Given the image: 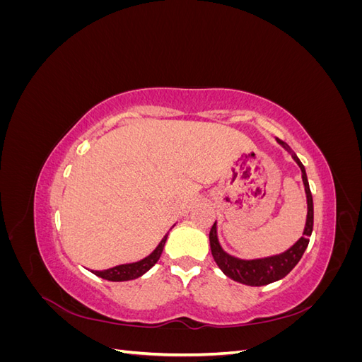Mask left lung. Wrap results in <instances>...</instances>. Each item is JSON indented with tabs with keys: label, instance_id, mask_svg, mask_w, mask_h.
<instances>
[{
	"label": "left lung",
	"instance_id": "left-lung-1",
	"mask_svg": "<svg viewBox=\"0 0 362 362\" xmlns=\"http://www.w3.org/2000/svg\"><path fill=\"white\" fill-rule=\"evenodd\" d=\"M278 141L288 152H291L290 146L286 144V141H282L279 139H278ZM291 156H293L294 161L299 164V168L302 170V181L305 185L306 202H308V214H306L303 235L288 250H286L281 255L269 257V258L250 259V261L238 259V258L228 255L226 252H223V249L221 247V245H218V240H217L216 223L211 226L210 246H211V254H213L216 264L228 278H231L240 284H245V286L261 287V286H267V284H272L275 281H279L284 276H287L288 273L294 269V266L300 261L306 246H308V243H310V237L313 233V223H314L313 196H311L308 180H306V172H305L303 164L300 163V160L298 157H296V154H293V152H291Z\"/></svg>",
	"mask_w": 362,
	"mask_h": 362
}]
</instances>
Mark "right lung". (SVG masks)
Here are the masks:
<instances>
[{"label":"right lung","mask_w":362,"mask_h":362,"mask_svg":"<svg viewBox=\"0 0 362 362\" xmlns=\"http://www.w3.org/2000/svg\"><path fill=\"white\" fill-rule=\"evenodd\" d=\"M166 240H168V235H164L163 240L160 242V245L156 247V250L144 259H140L137 262H131V264L116 266V267L107 269V270H103V272L92 270L93 275L100 276L103 279H107V281H116V282L136 279V278L144 275V273H146L158 261L161 252H163V247H164V243H166Z\"/></svg>","instance_id":"add662e5"}]
</instances>
